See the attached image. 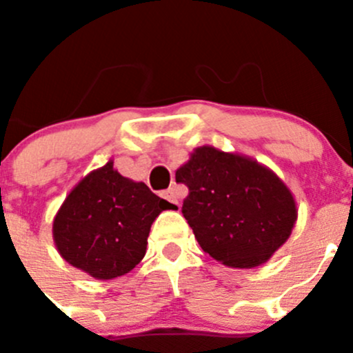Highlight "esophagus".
<instances>
[{"label":"esophagus","instance_id":"esophagus-1","mask_svg":"<svg viewBox=\"0 0 353 353\" xmlns=\"http://www.w3.org/2000/svg\"><path fill=\"white\" fill-rule=\"evenodd\" d=\"M162 198L167 199L169 203H172L174 208H181L179 205V196H177V191L174 188H169V190L162 191Z\"/></svg>","mask_w":353,"mask_h":353}]
</instances>
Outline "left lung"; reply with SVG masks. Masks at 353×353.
<instances>
[{"instance_id":"obj_1","label":"left lung","mask_w":353,"mask_h":353,"mask_svg":"<svg viewBox=\"0 0 353 353\" xmlns=\"http://www.w3.org/2000/svg\"><path fill=\"white\" fill-rule=\"evenodd\" d=\"M190 194L183 215L198 244L232 268H254L285 244L297 220L290 190L254 159L199 147L176 170Z\"/></svg>"}]
</instances>
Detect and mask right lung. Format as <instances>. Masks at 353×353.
Masks as SVG:
<instances>
[{"mask_svg":"<svg viewBox=\"0 0 353 353\" xmlns=\"http://www.w3.org/2000/svg\"><path fill=\"white\" fill-rule=\"evenodd\" d=\"M172 203L123 177L112 160L68 194L52 222L59 254L97 280L126 275L143 259L154 220Z\"/></svg>","mask_w":353,"mask_h":353,"instance_id":"obj_1","label":"right lung"}]
</instances>
